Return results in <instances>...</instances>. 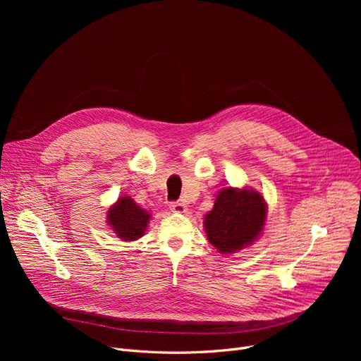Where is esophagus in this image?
<instances>
[{
  "mask_svg": "<svg viewBox=\"0 0 361 361\" xmlns=\"http://www.w3.org/2000/svg\"><path fill=\"white\" fill-rule=\"evenodd\" d=\"M169 209L173 211V212H177V214H183V212H185V204L183 202H180V200L171 202Z\"/></svg>",
  "mask_w": 361,
  "mask_h": 361,
  "instance_id": "1",
  "label": "esophagus"
}]
</instances>
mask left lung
I'll return each instance as SVG.
<instances>
[{
	"label": "left lung",
	"mask_w": 361,
	"mask_h": 361,
	"mask_svg": "<svg viewBox=\"0 0 361 361\" xmlns=\"http://www.w3.org/2000/svg\"><path fill=\"white\" fill-rule=\"evenodd\" d=\"M264 218L267 204L257 192L226 187L204 216L207 240L221 253H235L259 237Z\"/></svg>",
	"instance_id": "1"
}]
</instances>
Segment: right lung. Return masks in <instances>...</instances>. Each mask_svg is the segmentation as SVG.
I'll use <instances>...</instances> for the list:
<instances>
[{
  "label": "right lung",
  "mask_w": 361,
  "mask_h": 361,
  "mask_svg": "<svg viewBox=\"0 0 361 361\" xmlns=\"http://www.w3.org/2000/svg\"><path fill=\"white\" fill-rule=\"evenodd\" d=\"M149 219L150 214L140 209L139 204L128 196L120 197L118 202L108 211V222L112 230L126 241H133L142 237Z\"/></svg>",
  "instance_id": "1"
}]
</instances>
